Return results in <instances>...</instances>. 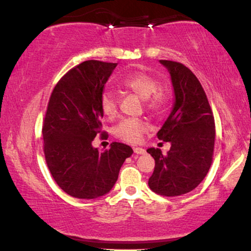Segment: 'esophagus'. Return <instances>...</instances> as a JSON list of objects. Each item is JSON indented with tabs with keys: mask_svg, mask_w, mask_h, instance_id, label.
<instances>
[{
	"mask_svg": "<svg viewBox=\"0 0 251 251\" xmlns=\"http://www.w3.org/2000/svg\"><path fill=\"white\" fill-rule=\"evenodd\" d=\"M133 152L140 155V154H145V150L140 149V147H136V149H133Z\"/></svg>",
	"mask_w": 251,
	"mask_h": 251,
	"instance_id": "esophagus-1",
	"label": "esophagus"
}]
</instances>
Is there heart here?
Listing matches in <instances>:
<instances>
[{"label": "heart", "mask_w": 251, "mask_h": 251, "mask_svg": "<svg viewBox=\"0 0 251 251\" xmlns=\"http://www.w3.org/2000/svg\"><path fill=\"white\" fill-rule=\"evenodd\" d=\"M121 87L131 91L140 99L145 100L146 107L153 113H161L168 105V94L161 90L159 81L146 72H133L121 80ZM100 108L106 118L113 119L118 113L116 97L112 91L102 92ZM150 129L149 123L139 119L122 120L114 128V133L120 139L128 143L139 142L140 137Z\"/></svg>", "instance_id": "obj_1"}]
</instances>
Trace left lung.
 I'll list each match as a JSON object with an SVG mask.
<instances>
[{
    "label": "left lung",
    "mask_w": 251,
    "mask_h": 251,
    "mask_svg": "<svg viewBox=\"0 0 251 251\" xmlns=\"http://www.w3.org/2000/svg\"><path fill=\"white\" fill-rule=\"evenodd\" d=\"M160 63L170 74L175 102L156 136L171 147L166 155L160 149L147 150L155 160L149 186L160 195L178 197L193 191L207 176L214 155L215 120L203 88L190 68L177 61Z\"/></svg>",
    "instance_id": "1"
}]
</instances>
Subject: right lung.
<instances>
[{"label": "right lung", "mask_w": 251, "mask_h": 251, "mask_svg": "<svg viewBox=\"0 0 251 251\" xmlns=\"http://www.w3.org/2000/svg\"><path fill=\"white\" fill-rule=\"evenodd\" d=\"M116 63L87 60L68 71L54 87L48 104L42 135L43 151L53 179L77 199L107 194L132 149L112 143L100 152L92 146L101 132L100 97Z\"/></svg>", "instance_id": "add662e5"}]
</instances>
